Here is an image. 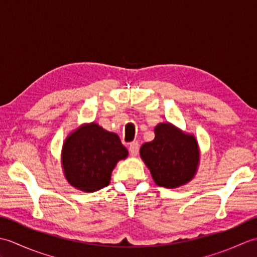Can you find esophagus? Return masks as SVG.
I'll use <instances>...</instances> for the list:
<instances>
[{
	"instance_id": "1",
	"label": "esophagus",
	"mask_w": 257,
	"mask_h": 257,
	"mask_svg": "<svg viewBox=\"0 0 257 257\" xmlns=\"http://www.w3.org/2000/svg\"><path fill=\"white\" fill-rule=\"evenodd\" d=\"M129 152L132 156H137L138 152H139V144L137 141H134L129 145Z\"/></svg>"
}]
</instances>
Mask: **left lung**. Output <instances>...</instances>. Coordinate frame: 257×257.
Returning a JSON list of instances; mask_svg holds the SVG:
<instances>
[{"label":"left lung","instance_id":"left-lung-1","mask_svg":"<svg viewBox=\"0 0 257 257\" xmlns=\"http://www.w3.org/2000/svg\"><path fill=\"white\" fill-rule=\"evenodd\" d=\"M140 157L157 185L176 189L187 184L198 172V140L171 122L155 127V139L140 148Z\"/></svg>","mask_w":257,"mask_h":257}]
</instances>
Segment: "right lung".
I'll use <instances>...</instances> for the list:
<instances>
[{
    "label": "right lung",
    "mask_w": 257,
    "mask_h": 257,
    "mask_svg": "<svg viewBox=\"0 0 257 257\" xmlns=\"http://www.w3.org/2000/svg\"><path fill=\"white\" fill-rule=\"evenodd\" d=\"M128 157L118 135L97 122L84 123L65 139L62 168L67 182L84 192H95L110 183L117 162Z\"/></svg>",
    "instance_id": "obj_1"
}]
</instances>
